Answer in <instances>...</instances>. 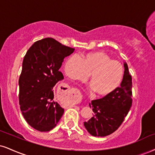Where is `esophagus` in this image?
<instances>
[{
	"mask_svg": "<svg viewBox=\"0 0 155 155\" xmlns=\"http://www.w3.org/2000/svg\"><path fill=\"white\" fill-rule=\"evenodd\" d=\"M60 91L63 93H64L65 95H68L69 98L70 99V101L75 102L76 101H78V99L79 98V95H78V91L76 90H70V89H66V88H62L60 89Z\"/></svg>",
	"mask_w": 155,
	"mask_h": 155,
	"instance_id": "esophagus-1",
	"label": "esophagus"
}]
</instances>
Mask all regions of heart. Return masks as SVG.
I'll use <instances>...</instances> for the list:
<instances>
[{"mask_svg":"<svg viewBox=\"0 0 155 155\" xmlns=\"http://www.w3.org/2000/svg\"><path fill=\"white\" fill-rule=\"evenodd\" d=\"M67 75L74 81H85L89 76L91 88L98 96L112 94L121 85L124 68L119 62L113 60L104 51L86 53L81 58L72 55L64 64Z\"/></svg>","mask_w":155,"mask_h":155,"instance_id":"heart-1","label":"heart"}]
</instances>
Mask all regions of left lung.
Returning <instances> with one entry per match:
<instances>
[{"mask_svg": "<svg viewBox=\"0 0 155 155\" xmlns=\"http://www.w3.org/2000/svg\"><path fill=\"white\" fill-rule=\"evenodd\" d=\"M121 86L108 96L93 100L89 104L94 114L84 122L87 131L94 137H106L117 130L132 105V79L127 62Z\"/></svg>", "mask_w": 155, "mask_h": 155, "instance_id": "left-lung-1", "label": "left lung"}]
</instances>
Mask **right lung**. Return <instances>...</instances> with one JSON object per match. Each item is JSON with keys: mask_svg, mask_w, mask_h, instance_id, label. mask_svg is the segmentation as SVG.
I'll list each match as a JSON object with an SVG mask.
<instances>
[{"mask_svg": "<svg viewBox=\"0 0 155 155\" xmlns=\"http://www.w3.org/2000/svg\"><path fill=\"white\" fill-rule=\"evenodd\" d=\"M74 50L45 38L34 42L24 56L18 80L19 105L25 120L36 130H51L64 114L54 101L53 87L64 79L60 68Z\"/></svg>", "mask_w": 155, "mask_h": 155, "instance_id": "add662e5", "label": "right lung"}]
</instances>
